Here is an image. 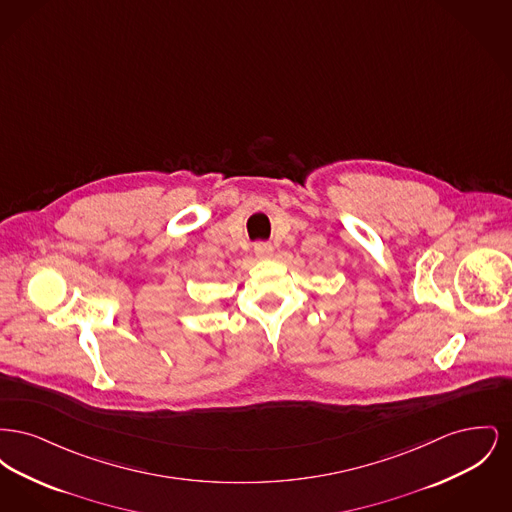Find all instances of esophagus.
I'll use <instances>...</instances> for the list:
<instances>
[{"instance_id":"34e87169","label":"esophagus","mask_w":512,"mask_h":512,"mask_svg":"<svg viewBox=\"0 0 512 512\" xmlns=\"http://www.w3.org/2000/svg\"><path fill=\"white\" fill-rule=\"evenodd\" d=\"M272 251H274V247L268 244V242H259V244H255V255H257L259 259H268V257H272Z\"/></svg>"}]
</instances>
